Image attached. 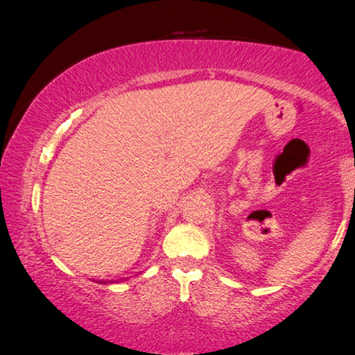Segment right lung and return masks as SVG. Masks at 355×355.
<instances>
[{"mask_svg":"<svg viewBox=\"0 0 355 355\" xmlns=\"http://www.w3.org/2000/svg\"><path fill=\"white\" fill-rule=\"evenodd\" d=\"M101 283H103V284H105V281H101ZM106 283H108V281H106ZM110 283H114V281H110Z\"/></svg>","mask_w":355,"mask_h":355,"instance_id":"right-lung-1","label":"right lung"}]
</instances>
